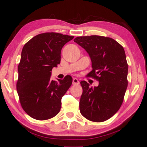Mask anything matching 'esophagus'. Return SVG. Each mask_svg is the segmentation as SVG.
Here are the masks:
<instances>
[{"label":"esophagus","instance_id":"34e87169","mask_svg":"<svg viewBox=\"0 0 147 147\" xmlns=\"http://www.w3.org/2000/svg\"><path fill=\"white\" fill-rule=\"evenodd\" d=\"M79 80H78L77 78H73V79H72V84L73 85H79Z\"/></svg>","mask_w":147,"mask_h":147}]
</instances>
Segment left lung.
<instances>
[{"instance_id": "obj_1", "label": "left lung", "mask_w": 147, "mask_h": 147, "mask_svg": "<svg viewBox=\"0 0 147 147\" xmlns=\"http://www.w3.org/2000/svg\"><path fill=\"white\" fill-rule=\"evenodd\" d=\"M85 50L93 70L88 74L99 81L89 87L85 81L79 102L80 112L90 121L101 122L116 113L122 105L128 86V64L124 48L112 38L99 36L77 37L74 40Z\"/></svg>"}]
</instances>
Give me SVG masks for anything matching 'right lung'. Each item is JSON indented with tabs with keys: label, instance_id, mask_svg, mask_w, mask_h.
<instances>
[{
	"label": "right lung",
	"instance_id": "add662e5",
	"mask_svg": "<svg viewBox=\"0 0 147 147\" xmlns=\"http://www.w3.org/2000/svg\"><path fill=\"white\" fill-rule=\"evenodd\" d=\"M73 38L58 33H44L23 46L17 91L21 106L31 118L45 120L59 113L62 97L71 86L72 79L67 75L55 81L50 77L52 68L60 63L62 47Z\"/></svg>",
	"mask_w": 147,
	"mask_h": 147
}]
</instances>
